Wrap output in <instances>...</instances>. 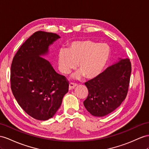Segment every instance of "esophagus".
Here are the masks:
<instances>
[{
    "label": "esophagus",
    "mask_w": 149,
    "mask_h": 149,
    "mask_svg": "<svg viewBox=\"0 0 149 149\" xmlns=\"http://www.w3.org/2000/svg\"><path fill=\"white\" fill-rule=\"evenodd\" d=\"M76 85L75 84H74V83H70L69 84V89L70 90H72V89H74L75 87H76Z\"/></svg>",
    "instance_id": "obj_1"
}]
</instances>
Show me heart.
Returning a JSON list of instances; mask_svg holds the SVG:
<instances>
[{"instance_id": "1", "label": "heart", "mask_w": 149, "mask_h": 149, "mask_svg": "<svg viewBox=\"0 0 149 149\" xmlns=\"http://www.w3.org/2000/svg\"><path fill=\"white\" fill-rule=\"evenodd\" d=\"M110 48L106 43L90 40L74 41L67 49L62 48L58 53V66L63 74H68L77 67L79 72L72 76L78 79L82 75L92 79L100 75L107 63Z\"/></svg>"}]
</instances>
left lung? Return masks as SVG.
I'll use <instances>...</instances> for the list:
<instances>
[{"label":"left lung","mask_w":149,"mask_h":149,"mask_svg":"<svg viewBox=\"0 0 149 149\" xmlns=\"http://www.w3.org/2000/svg\"><path fill=\"white\" fill-rule=\"evenodd\" d=\"M131 72L130 60L119 58L96 77L86 82L89 94L83 103L87 111L102 117L119 107L127 96Z\"/></svg>","instance_id":"left-lung-1"}]
</instances>
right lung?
<instances>
[{
  "label": "right lung",
  "instance_id": "obj_1",
  "mask_svg": "<svg viewBox=\"0 0 149 149\" xmlns=\"http://www.w3.org/2000/svg\"><path fill=\"white\" fill-rule=\"evenodd\" d=\"M60 37L37 31L30 36L14 56L10 68L11 90L21 108L38 120L52 118L68 91V82L47 60L49 47Z\"/></svg>",
  "mask_w": 149,
  "mask_h": 149
}]
</instances>
